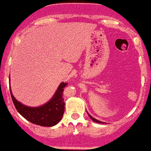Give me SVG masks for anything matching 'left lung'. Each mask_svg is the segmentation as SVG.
<instances>
[{
  "label": "left lung",
  "mask_w": 151,
  "mask_h": 151,
  "mask_svg": "<svg viewBox=\"0 0 151 151\" xmlns=\"http://www.w3.org/2000/svg\"><path fill=\"white\" fill-rule=\"evenodd\" d=\"M87 113H88V116H89V117H90L91 118V119L92 120V121H94V122H98V123H104L103 122H101V121H99V120H97L96 119H95V118H93L92 116H91L90 114L88 113V111H87Z\"/></svg>",
  "instance_id": "obj_1"
}]
</instances>
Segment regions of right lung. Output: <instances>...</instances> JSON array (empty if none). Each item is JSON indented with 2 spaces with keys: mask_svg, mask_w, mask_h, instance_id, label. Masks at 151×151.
I'll return each mask as SVG.
<instances>
[{
  "mask_svg": "<svg viewBox=\"0 0 151 151\" xmlns=\"http://www.w3.org/2000/svg\"><path fill=\"white\" fill-rule=\"evenodd\" d=\"M67 83L62 82L59 85L54 95L45 105L40 107H29L17 101L14 95H12V101L17 111L28 121L41 127H53L61 120L64 112V101L63 98V88Z\"/></svg>",
  "mask_w": 151,
  "mask_h": 151,
  "instance_id": "add662e5",
  "label": "right lung"
}]
</instances>
